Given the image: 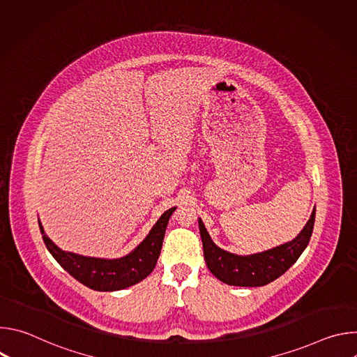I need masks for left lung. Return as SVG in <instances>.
<instances>
[{"mask_svg":"<svg viewBox=\"0 0 357 357\" xmlns=\"http://www.w3.org/2000/svg\"><path fill=\"white\" fill-rule=\"evenodd\" d=\"M315 223V209L301 230L292 240L271 250L237 256L218 247L211 238L205 225L199 219V231L203 243V256L211 273L222 282L236 287H263L281 277L307 248Z\"/></svg>","mask_w":357,"mask_h":357,"instance_id":"1","label":"left lung"}]
</instances>
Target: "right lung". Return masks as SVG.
<instances>
[{
	"instance_id": "1",
	"label": "right lung",
	"mask_w": 357,
	"mask_h": 357,
	"mask_svg": "<svg viewBox=\"0 0 357 357\" xmlns=\"http://www.w3.org/2000/svg\"><path fill=\"white\" fill-rule=\"evenodd\" d=\"M175 209H168L130 254L113 260L84 257L63 251L45 234L40 222L39 229L49 252L73 278L96 291H119L142 281L155 268L165 230Z\"/></svg>"
}]
</instances>
